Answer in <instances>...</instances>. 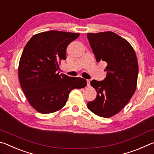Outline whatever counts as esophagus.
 Returning <instances> with one entry per match:
<instances>
[{
  "instance_id": "1",
  "label": "esophagus",
  "mask_w": 154,
  "mask_h": 154,
  "mask_svg": "<svg viewBox=\"0 0 154 154\" xmlns=\"http://www.w3.org/2000/svg\"><path fill=\"white\" fill-rule=\"evenodd\" d=\"M87 85L88 86H90V81L89 79L87 80Z\"/></svg>"
}]
</instances>
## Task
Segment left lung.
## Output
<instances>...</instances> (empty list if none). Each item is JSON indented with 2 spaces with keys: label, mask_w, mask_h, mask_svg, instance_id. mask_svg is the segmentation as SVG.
<instances>
[{
  "label": "left lung",
  "mask_w": 154,
  "mask_h": 154,
  "mask_svg": "<svg viewBox=\"0 0 154 154\" xmlns=\"http://www.w3.org/2000/svg\"><path fill=\"white\" fill-rule=\"evenodd\" d=\"M87 36L96 62L107 63L105 79L90 82L97 95L87 106L97 116L110 118L126 105L136 90L139 72L136 54L126 39L113 32L88 33Z\"/></svg>",
  "instance_id": "8db88e82"
}]
</instances>
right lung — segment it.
<instances>
[{
    "mask_svg": "<svg viewBox=\"0 0 154 154\" xmlns=\"http://www.w3.org/2000/svg\"><path fill=\"white\" fill-rule=\"evenodd\" d=\"M79 36L58 30L41 32L23 50L18 69L21 87L30 105L41 113L58 111L66 105L72 90L87 84L83 78L58 72V62L66 60L68 45Z\"/></svg>",
    "mask_w": 154,
    "mask_h": 154,
    "instance_id": "obj_1",
    "label": "right lung"
}]
</instances>
